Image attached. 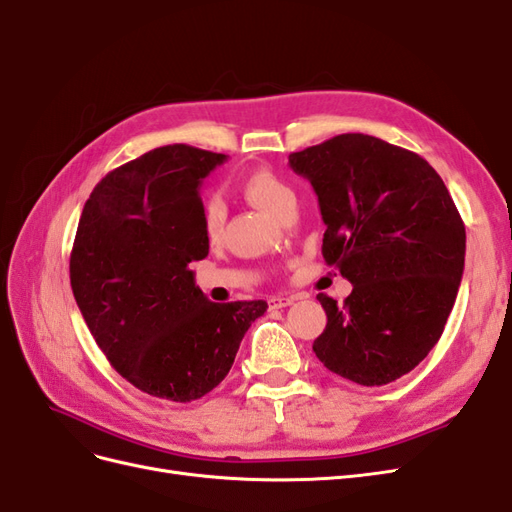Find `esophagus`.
I'll use <instances>...</instances> for the list:
<instances>
[{
  "label": "esophagus",
  "instance_id": "34e87169",
  "mask_svg": "<svg viewBox=\"0 0 512 512\" xmlns=\"http://www.w3.org/2000/svg\"><path fill=\"white\" fill-rule=\"evenodd\" d=\"M292 303H294L292 297H271V299H269V307H271V309H282V307H288V305H292Z\"/></svg>",
  "mask_w": 512,
  "mask_h": 512
}]
</instances>
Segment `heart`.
Segmentation results:
<instances>
[{"instance_id": "1", "label": "heart", "mask_w": 512, "mask_h": 512, "mask_svg": "<svg viewBox=\"0 0 512 512\" xmlns=\"http://www.w3.org/2000/svg\"><path fill=\"white\" fill-rule=\"evenodd\" d=\"M241 190L252 205L273 215V218H277L290 203H294V190L280 175H275L273 170L267 168H258L247 173L241 181ZM203 226L209 239L220 237L224 226V205L218 196H213L205 205Z\"/></svg>"}]
</instances>
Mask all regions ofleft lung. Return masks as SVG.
I'll use <instances>...</instances> for the list:
<instances>
[{"instance_id": "obj_1", "label": "left lung", "mask_w": 512, "mask_h": 512, "mask_svg": "<svg viewBox=\"0 0 512 512\" xmlns=\"http://www.w3.org/2000/svg\"><path fill=\"white\" fill-rule=\"evenodd\" d=\"M288 162L318 196L324 260L352 284L344 305L318 294L314 352L346 380L389 384L444 331L466 260L461 215L427 160L376 136L339 134Z\"/></svg>"}]
</instances>
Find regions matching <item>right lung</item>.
<instances>
[{"mask_svg": "<svg viewBox=\"0 0 512 512\" xmlns=\"http://www.w3.org/2000/svg\"><path fill=\"white\" fill-rule=\"evenodd\" d=\"M224 153L166 145L111 170L87 198L70 254L76 305L119 374L179 404L213 391L267 301L213 303L190 262L209 254L200 183Z\"/></svg>", "mask_w": 512, "mask_h": 512, "instance_id": "obj_1", "label": "right lung"}]
</instances>
